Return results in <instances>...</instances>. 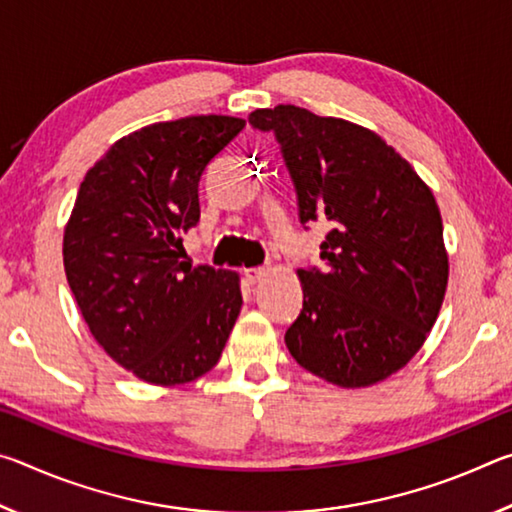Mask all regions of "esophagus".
Listing matches in <instances>:
<instances>
[{"label":"esophagus","instance_id":"esophagus-1","mask_svg":"<svg viewBox=\"0 0 512 512\" xmlns=\"http://www.w3.org/2000/svg\"><path fill=\"white\" fill-rule=\"evenodd\" d=\"M246 282L248 284H259L268 275V268L266 266H257V268H246Z\"/></svg>","mask_w":512,"mask_h":512}]
</instances>
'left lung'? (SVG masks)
<instances>
[{"label": "left lung", "instance_id": "8db88e82", "mask_svg": "<svg viewBox=\"0 0 512 512\" xmlns=\"http://www.w3.org/2000/svg\"><path fill=\"white\" fill-rule=\"evenodd\" d=\"M273 131L296 185L300 223H327L325 271L300 268L302 311L284 343L302 368L366 388L404 368L443 307L449 259L436 198L377 133L307 108L250 112Z\"/></svg>", "mask_w": 512, "mask_h": 512}]
</instances>
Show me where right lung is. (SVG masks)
Returning a JSON list of instances; mask_svg holds the SVG:
<instances>
[{
  "mask_svg": "<svg viewBox=\"0 0 512 512\" xmlns=\"http://www.w3.org/2000/svg\"><path fill=\"white\" fill-rule=\"evenodd\" d=\"M244 119L198 115L121 137L85 173L65 225L76 305L112 361L146 384L178 386L221 359L241 311L239 273L180 262L201 219L198 180Z\"/></svg>",
  "mask_w": 512,
  "mask_h": 512,
  "instance_id": "right-lung-1",
  "label": "right lung"
}]
</instances>
